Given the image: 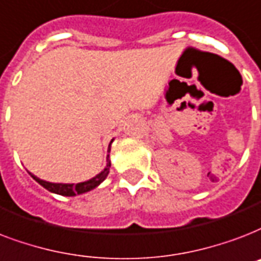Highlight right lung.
Returning a JSON list of instances; mask_svg holds the SVG:
<instances>
[{
    "mask_svg": "<svg viewBox=\"0 0 261 261\" xmlns=\"http://www.w3.org/2000/svg\"><path fill=\"white\" fill-rule=\"evenodd\" d=\"M112 144V141H111ZM111 144H109L108 152L111 150ZM109 167H111V162H109V154L107 156V167L104 168V171H101L97 176L91 178L90 180H86V182H81V184L76 185H68V184H50V182H46V180H42V179L37 178L31 175L38 184L42 185L43 188L49 190L51 193H57V194H61V196H76V194H82V193H86L91 189H94L95 186H98L105 178L107 175L109 174Z\"/></svg>",
    "mask_w": 261,
    "mask_h": 261,
    "instance_id": "right-lung-1",
    "label": "right lung"
}]
</instances>
